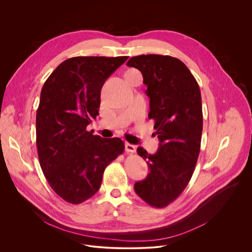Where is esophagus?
Wrapping results in <instances>:
<instances>
[{
    "instance_id": "1",
    "label": "esophagus",
    "mask_w": 252,
    "mask_h": 252,
    "mask_svg": "<svg viewBox=\"0 0 252 252\" xmlns=\"http://www.w3.org/2000/svg\"><path fill=\"white\" fill-rule=\"evenodd\" d=\"M125 150H126V152L127 154H134L135 151H136V148H135V146L130 145V143L126 142V146H125Z\"/></svg>"
}]
</instances>
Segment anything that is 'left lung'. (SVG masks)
Segmentation results:
<instances>
[{
	"instance_id": "8db88e82",
	"label": "left lung",
	"mask_w": 252,
	"mask_h": 252,
	"mask_svg": "<svg viewBox=\"0 0 252 252\" xmlns=\"http://www.w3.org/2000/svg\"><path fill=\"white\" fill-rule=\"evenodd\" d=\"M140 70L148 87L154 128L159 140L155 155L137 148L150 173L134 184L136 194L151 206L165 207L189 185L200 152L202 105L198 84L188 66L161 55L132 57L126 63Z\"/></svg>"
}]
</instances>
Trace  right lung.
<instances>
[{
  "label": "right lung",
  "mask_w": 252,
  "mask_h": 252,
  "mask_svg": "<svg viewBox=\"0 0 252 252\" xmlns=\"http://www.w3.org/2000/svg\"><path fill=\"white\" fill-rule=\"evenodd\" d=\"M128 57H75L45 82L35 117L42 170L53 190L79 204L100 188L105 167L125 151L121 138H102L87 126L98 115L100 91Z\"/></svg>",
  "instance_id": "obj_1"
}]
</instances>
